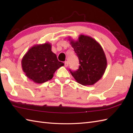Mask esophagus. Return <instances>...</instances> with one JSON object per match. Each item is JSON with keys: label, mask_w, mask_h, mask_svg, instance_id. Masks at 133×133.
I'll return each instance as SVG.
<instances>
[{"label": "esophagus", "mask_w": 133, "mask_h": 133, "mask_svg": "<svg viewBox=\"0 0 133 133\" xmlns=\"http://www.w3.org/2000/svg\"><path fill=\"white\" fill-rule=\"evenodd\" d=\"M64 66H65V67H68V66H69V62H67V61L65 62H64Z\"/></svg>", "instance_id": "34e87169"}]
</instances>
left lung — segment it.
Masks as SVG:
<instances>
[{
	"label": "left lung",
	"mask_w": 133,
	"mask_h": 133,
	"mask_svg": "<svg viewBox=\"0 0 133 133\" xmlns=\"http://www.w3.org/2000/svg\"><path fill=\"white\" fill-rule=\"evenodd\" d=\"M70 44L74 48L79 62L76 71H71L78 83L90 86L97 83L102 77L107 67V59L100 44L91 36L80 35L77 41L69 37Z\"/></svg>",
	"instance_id": "left-lung-1"
}]
</instances>
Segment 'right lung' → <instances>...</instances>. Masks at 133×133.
Wrapping results in <instances>:
<instances>
[{
	"mask_svg": "<svg viewBox=\"0 0 133 133\" xmlns=\"http://www.w3.org/2000/svg\"><path fill=\"white\" fill-rule=\"evenodd\" d=\"M21 63L26 77L38 84L51 79L56 70L64 66L51 51V44L49 43L31 47L23 56Z\"/></svg>",
	"mask_w": 133,
	"mask_h": 133,
	"instance_id": "right-lung-1",
	"label": "right lung"
}]
</instances>
